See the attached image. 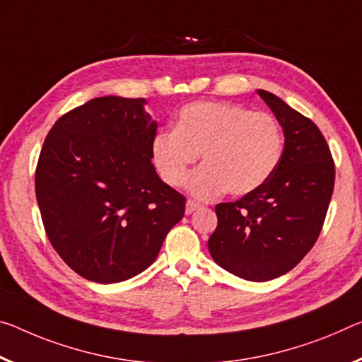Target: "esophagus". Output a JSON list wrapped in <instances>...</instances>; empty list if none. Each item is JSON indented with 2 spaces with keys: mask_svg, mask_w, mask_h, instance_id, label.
Returning <instances> with one entry per match:
<instances>
[{
  "mask_svg": "<svg viewBox=\"0 0 362 362\" xmlns=\"http://www.w3.org/2000/svg\"><path fill=\"white\" fill-rule=\"evenodd\" d=\"M198 209H202V204L197 203V202H192V199H188L187 206H185V212H187V214H193V212L198 211Z\"/></svg>",
  "mask_w": 362,
  "mask_h": 362,
  "instance_id": "esophagus-1",
  "label": "esophagus"
}]
</instances>
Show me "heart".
Segmentation results:
<instances>
[{"label":"heart","mask_w":362,"mask_h":362,"mask_svg":"<svg viewBox=\"0 0 362 362\" xmlns=\"http://www.w3.org/2000/svg\"><path fill=\"white\" fill-rule=\"evenodd\" d=\"M199 153L206 164L188 180L192 194L203 199L226 190L246 194L271 177L282 153V134L269 114L232 103H192L180 109L175 129L153 136L151 156L163 180L179 187Z\"/></svg>","instance_id":"obj_1"}]
</instances>
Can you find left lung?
I'll list each match as a JSON object with an SVG mask.
<instances>
[{
  "label": "left lung",
  "mask_w": 362,
  "mask_h": 362,
  "mask_svg": "<svg viewBox=\"0 0 362 362\" xmlns=\"http://www.w3.org/2000/svg\"><path fill=\"white\" fill-rule=\"evenodd\" d=\"M257 95L284 130L282 156L259 188L216 206L208 248L227 272L267 282L291 271L314 246L334 193L335 165L311 119L266 90Z\"/></svg>",
  "instance_id": "8db88e82"
}]
</instances>
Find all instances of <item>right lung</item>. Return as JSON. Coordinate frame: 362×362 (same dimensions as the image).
<instances>
[{"label": "right lung", "mask_w": 362, "mask_h": 362, "mask_svg": "<svg viewBox=\"0 0 362 362\" xmlns=\"http://www.w3.org/2000/svg\"><path fill=\"white\" fill-rule=\"evenodd\" d=\"M145 98L101 96L56 120L45 139L35 193L45 230L72 271L117 284L156 261L185 198L151 163L158 122Z\"/></svg>", "instance_id": "1"}]
</instances>
